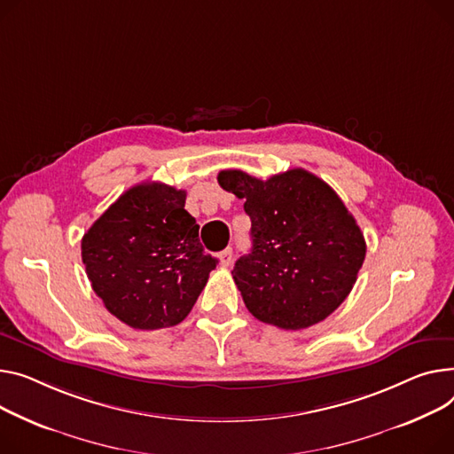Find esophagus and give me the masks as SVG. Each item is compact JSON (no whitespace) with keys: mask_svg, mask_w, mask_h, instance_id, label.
Listing matches in <instances>:
<instances>
[{"mask_svg":"<svg viewBox=\"0 0 454 454\" xmlns=\"http://www.w3.org/2000/svg\"><path fill=\"white\" fill-rule=\"evenodd\" d=\"M231 257H233V250L231 248H226L219 254V259H221V264L223 266H228L231 262Z\"/></svg>","mask_w":454,"mask_h":454,"instance_id":"1","label":"esophagus"}]
</instances>
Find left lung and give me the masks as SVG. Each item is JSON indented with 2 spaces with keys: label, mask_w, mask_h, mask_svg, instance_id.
<instances>
[{
  "label": "left lung",
  "mask_w": 454,
  "mask_h": 454,
  "mask_svg": "<svg viewBox=\"0 0 454 454\" xmlns=\"http://www.w3.org/2000/svg\"><path fill=\"white\" fill-rule=\"evenodd\" d=\"M217 180L245 199L252 221V250L231 270L250 314L285 330L326 319L350 294L367 252L338 193L301 168L266 180L224 169Z\"/></svg>",
  "instance_id": "1"
}]
</instances>
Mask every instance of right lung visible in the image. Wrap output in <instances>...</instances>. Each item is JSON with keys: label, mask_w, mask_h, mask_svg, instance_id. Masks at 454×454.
Wrapping results in <instances>:
<instances>
[{"label": "right lung", "mask_w": 454, "mask_h": 454, "mask_svg": "<svg viewBox=\"0 0 454 454\" xmlns=\"http://www.w3.org/2000/svg\"><path fill=\"white\" fill-rule=\"evenodd\" d=\"M186 192L142 183L82 239V261L106 309L138 330L175 326L193 309L217 259L204 254Z\"/></svg>", "instance_id": "1"}]
</instances>
